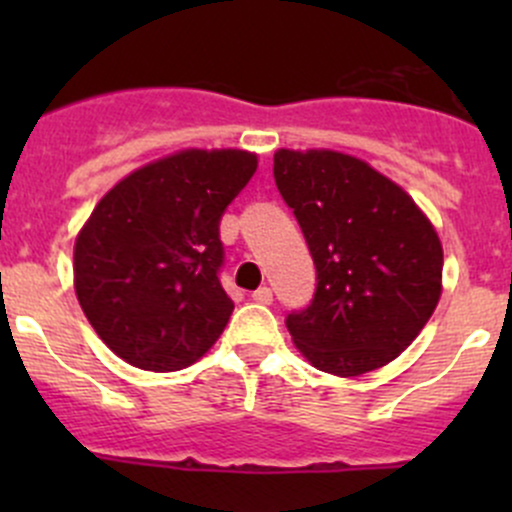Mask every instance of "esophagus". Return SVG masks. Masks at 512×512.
<instances>
[{
	"instance_id": "obj_1",
	"label": "esophagus",
	"mask_w": 512,
	"mask_h": 512,
	"mask_svg": "<svg viewBox=\"0 0 512 512\" xmlns=\"http://www.w3.org/2000/svg\"><path fill=\"white\" fill-rule=\"evenodd\" d=\"M252 299H255V302H260V304H272V289L270 287L255 289V292H252Z\"/></svg>"
}]
</instances>
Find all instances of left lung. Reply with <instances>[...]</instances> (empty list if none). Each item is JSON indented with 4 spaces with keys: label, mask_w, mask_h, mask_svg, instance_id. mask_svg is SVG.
<instances>
[{
    "label": "left lung",
    "mask_w": 512,
    "mask_h": 512,
    "mask_svg": "<svg viewBox=\"0 0 512 512\" xmlns=\"http://www.w3.org/2000/svg\"><path fill=\"white\" fill-rule=\"evenodd\" d=\"M275 183L317 270L312 302L285 319L297 349L337 376L389 364L441 297L433 225L399 185L344 153L282 148Z\"/></svg>",
    "instance_id": "8db88e82"
}]
</instances>
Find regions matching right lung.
I'll return each mask as SVG.
<instances>
[{"instance_id": "1", "label": "right lung", "mask_w": 512, "mask_h": 512, "mask_svg": "<svg viewBox=\"0 0 512 512\" xmlns=\"http://www.w3.org/2000/svg\"><path fill=\"white\" fill-rule=\"evenodd\" d=\"M257 170L245 151H180L108 190L76 237L74 285L98 337L146 371H178L223 334L220 220Z\"/></svg>"}]
</instances>
